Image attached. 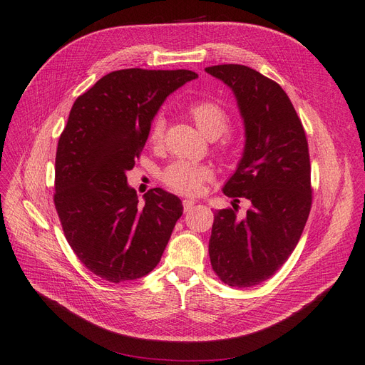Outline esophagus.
<instances>
[{
    "label": "esophagus",
    "mask_w": 365,
    "mask_h": 365,
    "mask_svg": "<svg viewBox=\"0 0 365 365\" xmlns=\"http://www.w3.org/2000/svg\"><path fill=\"white\" fill-rule=\"evenodd\" d=\"M195 204H196V202H195L193 199H184V200H182V207H184V211L192 210Z\"/></svg>",
    "instance_id": "34e87169"
}]
</instances>
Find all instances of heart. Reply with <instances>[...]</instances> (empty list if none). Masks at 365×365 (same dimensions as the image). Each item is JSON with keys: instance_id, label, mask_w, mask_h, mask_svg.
I'll return each instance as SVG.
<instances>
[{"instance_id": "1", "label": "heart", "mask_w": 365, "mask_h": 365, "mask_svg": "<svg viewBox=\"0 0 365 365\" xmlns=\"http://www.w3.org/2000/svg\"><path fill=\"white\" fill-rule=\"evenodd\" d=\"M185 113L196 123V127L210 139H219L217 150L223 157H231L235 153L237 140L231 131L230 111L223 104L215 99H195L188 103ZM166 131V122L161 115H157L149 125L148 140L150 145L158 146L163 143ZM212 178V169L207 165H195L187 161H175L161 173V181L170 190L180 195H197L205 182Z\"/></svg>"}]
</instances>
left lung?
Returning <instances> with one entry per match:
<instances>
[{
	"label": "left lung",
	"mask_w": 365,
	"mask_h": 365,
	"mask_svg": "<svg viewBox=\"0 0 365 365\" xmlns=\"http://www.w3.org/2000/svg\"><path fill=\"white\" fill-rule=\"evenodd\" d=\"M205 71L231 87L246 128L243 158L223 187L232 208L215 212L210 261L222 282L246 288L272 278L302 235L312 204L308 142L278 83L243 65ZM242 197L251 205L243 220Z\"/></svg>",
	"instance_id": "obj_1"
}]
</instances>
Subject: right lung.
I'll list each match as a JSON object with an SVG mask.
<instances>
[{
  "mask_svg": "<svg viewBox=\"0 0 365 365\" xmlns=\"http://www.w3.org/2000/svg\"><path fill=\"white\" fill-rule=\"evenodd\" d=\"M196 77L187 69H120L71 108L56 153L54 205L75 255L108 282L154 270L182 215L180 197L161 188L139 204L125 173L140 157L160 106Z\"/></svg>",
  "mask_w": 365,
  "mask_h": 365,
  "instance_id": "add662e5",
  "label": "right lung"
}]
</instances>
